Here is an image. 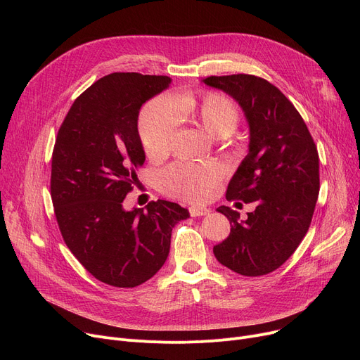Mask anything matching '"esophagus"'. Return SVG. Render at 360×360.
Returning <instances> with one entry per match:
<instances>
[{
  "mask_svg": "<svg viewBox=\"0 0 360 360\" xmlns=\"http://www.w3.org/2000/svg\"><path fill=\"white\" fill-rule=\"evenodd\" d=\"M209 213H210V210L205 209V207H200V205H193V207H190V214H191L193 217L205 216V214H209Z\"/></svg>",
  "mask_w": 360,
  "mask_h": 360,
  "instance_id": "esophagus-1",
  "label": "esophagus"
}]
</instances>
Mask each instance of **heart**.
<instances>
[{"label":"heart","mask_w":360,"mask_h":360,"mask_svg":"<svg viewBox=\"0 0 360 360\" xmlns=\"http://www.w3.org/2000/svg\"><path fill=\"white\" fill-rule=\"evenodd\" d=\"M179 117L195 121L213 139H226L239 125L236 103L223 93L209 91L195 98L182 94L151 99L141 110L139 134L148 158H163L172 144ZM221 169L214 163H175L160 175L163 191L188 201L209 198L221 179Z\"/></svg>","instance_id":"b5f03b06"}]
</instances>
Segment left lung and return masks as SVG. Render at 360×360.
<instances>
[{
    "mask_svg": "<svg viewBox=\"0 0 360 360\" xmlns=\"http://www.w3.org/2000/svg\"><path fill=\"white\" fill-rule=\"evenodd\" d=\"M250 124V153L228 185L226 200L257 202L247 220L231 207L217 209L231 233L213 252L232 271L257 277L277 270L305 238L319 193V159L311 132L293 103L257 75H210Z\"/></svg>",
    "mask_w": 360,
    "mask_h": 360,
    "instance_id": "obj_1",
    "label": "left lung"
}]
</instances>
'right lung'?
Instances as JSON below:
<instances>
[{"instance_id": "add662e5", "label": "right lung", "mask_w": 360, "mask_h": 360, "mask_svg": "<svg viewBox=\"0 0 360 360\" xmlns=\"http://www.w3.org/2000/svg\"><path fill=\"white\" fill-rule=\"evenodd\" d=\"M166 75L112 72L71 105L58 129L51 197L64 242L99 281L136 288L165 264L172 228L190 217L165 200L124 210L146 160L137 120L143 103L170 84Z\"/></svg>"}]
</instances>
